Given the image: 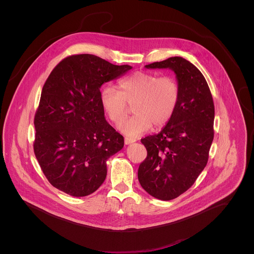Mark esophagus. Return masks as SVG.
I'll return each instance as SVG.
<instances>
[{"label":"esophagus","instance_id":"obj_1","mask_svg":"<svg viewBox=\"0 0 254 254\" xmlns=\"http://www.w3.org/2000/svg\"><path fill=\"white\" fill-rule=\"evenodd\" d=\"M136 140L135 139H132V138H125L124 139V144L125 145H131L133 143H135Z\"/></svg>","mask_w":254,"mask_h":254}]
</instances>
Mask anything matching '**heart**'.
<instances>
[{
  "label": "heart",
  "mask_w": 254,
  "mask_h": 254,
  "mask_svg": "<svg viewBox=\"0 0 254 254\" xmlns=\"http://www.w3.org/2000/svg\"><path fill=\"white\" fill-rule=\"evenodd\" d=\"M119 91L105 87L100 96L102 108L114 123H119L133 105L134 116L122 121L118 130L129 137L146 133L152 124L162 127L176 112L180 102V85L175 77L158 76L155 73L138 71L118 83Z\"/></svg>",
  "instance_id": "b5f03b06"
}]
</instances>
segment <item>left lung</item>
Returning <instances> with one entry per match:
<instances>
[{
    "instance_id": "obj_1",
    "label": "left lung",
    "mask_w": 254,
    "mask_h": 254,
    "mask_svg": "<svg viewBox=\"0 0 254 254\" xmlns=\"http://www.w3.org/2000/svg\"><path fill=\"white\" fill-rule=\"evenodd\" d=\"M168 68L180 85L179 106L158 134L141 140L147 155L138 179L147 193L171 200L189 190L206 166L213 141L214 104L207 82L192 64L181 57L145 65Z\"/></svg>"
}]
</instances>
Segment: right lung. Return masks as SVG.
I'll return each mask as SVG.
<instances>
[{
  "label": "right lung",
  "mask_w": 254,
  "mask_h": 254,
  "mask_svg": "<svg viewBox=\"0 0 254 254\" xmlns=\"http://www.w3.org/2000/svg\"><path fill=\"white\" fill-rule=\"evenodd\" d=\"M131 68L83 54L64 59L48 77L34 119V152L55 188L80 197L106 180L107 161L124 139L106 120L100 89Z\"/></svg>",
  "instance_id": "right-lung-1"
}]
</instances>
